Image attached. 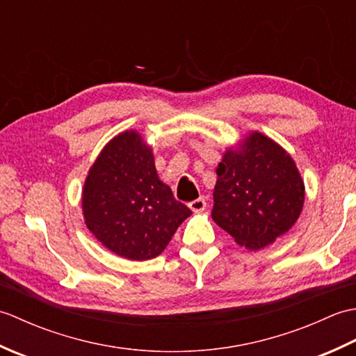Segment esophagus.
Instances as JSON below:
<instances>
[{
  "label": "esophagus",
  "instance_id": "esophagus-1",
  "mask_svg": "<svg viewBox=\"0 0 356 356\" xmlns=\"http://www.w3.org/2000/svg\"><path fill=\"white\" fill-rule=\"evenodd\" d=\"M188 207H190L193 213H202V211H205V208H207V200L203 197H199V199H195V200L188 203Z\"/></svg>",
  "mask_w": 356,
  "mask_h": 356
}]
</instances>
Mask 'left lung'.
Masks as SVG:
<instances>
[{
    "label": "left lung",
    "instance_id": "obj_1",
    "mask_svg": "<svg viewBox=\"0 0 356 356\" xmlns=\"http://www.w3.org/2000/svg\"><path fill=\"white\" fill-rule=\"evenodd\" d=\"M213 220L257 251L289 231L305 203V182L293 159L263 133L252 131L225 151L217 166Z\"/></svg>",
    "mask_w": 356,
    "mask_h": 356
}]
</instances>
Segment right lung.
<instances>
[{
  "label": "right lung",
  "mask_w": 356,
  "mask_h": 356,
  "mask_svg": "<svg viewBox=\"0 0 356 356\" xmlns=\"http://www.w3.org/2000/svg\"><path fill=\"white\" fill-rule=\"evenodd\" d=\"M82 213L90 232L127 260L162 254L191 209L157 176L154 154L136 130L115 136L86 177Z\"/></svg>",
  "instance_id": "add662e5"
}]
</instances>
